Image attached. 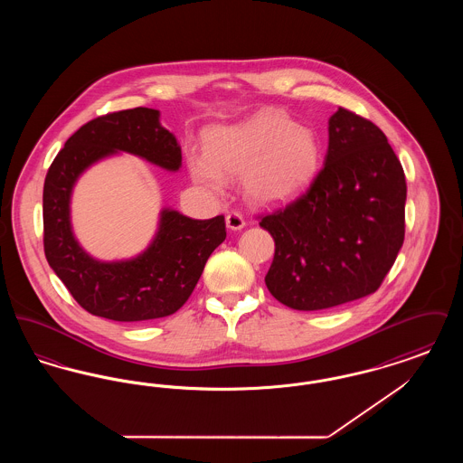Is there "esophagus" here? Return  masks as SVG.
Masks as SVG:
<instances>
[{"instance_id": "1", "label": "esophagus", "mask_w": 463, "mask_h": 463, "mask_svg": "<svg viewBox=\"0 0 463 463\" xmlns=\"http://www.w3.org/2000/svg\"><path fill=\"white\" fill-rule=\"evenodd\" d=\"M225 223H227V227H229L231 231H241L246 222L242 219L241 213L231 212V213L225 217Z\"/></svg>"}]
</instances>
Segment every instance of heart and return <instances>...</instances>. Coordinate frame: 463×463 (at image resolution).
<instances>
[{
  "label": "heart",
  "instance_id": "heart-1",
  "mask_svg": "<svg viewBox=\"0 0 463 463\" xmlns=\"http://www.w3.org/2000/svg\"><path fill=\"white\" fill-rule=\"evenodd\" d=\"M194 180L221 193L225 180L242 178L246 198L257 204H281L297 198L317 172L319 146L306 127L264 110L238 125L212 127L204 153L187 156Z\"/></svg>",
  "mask_w": 463,
  "mask_h": 463
}]
</instances>
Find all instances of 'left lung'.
<instances>
[{
    "label": "left lung",
    "instance_id": "1",
    "mask_svg": "<svg viewBox=\"0 0 463 463\" xmlns=\"http://www.w3.org/2000/svg\"><path fill=\"white\" fill-rule=\"evenodd\" d=\"M328 137L325 166L307 191L260 221L276 242L265 285L297 310L372 295L404 241L406 178L385 133L338 108Z\"/></svg>",
    "mask_w": 463,
    "mask_h": 463
}]
</instances>
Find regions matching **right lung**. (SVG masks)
Listing matches in <instances>:
<instances>
[{"label":"right lung","mask_w":463,"mask_h":463,"mask_svg":"<svg viewBox=\"0 0 463 463\" xmlns=\"http://www.w3.org/2000/svg\"><path fill=\"white\" fill-rule=\"evenodd\" d=\"M130 153L176 172L182 151L175 135L149 108L110 112L67 138L44 178V255L72 298L93 316L112 321H149L182 307L198 285L213 250L225 240L223 215L194 221L163 208L155 240L130 260L100 262L80 246L71 225V194L93 163Z\"/></svg>","instance_id":"1"}]
</instances>
